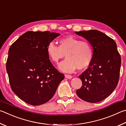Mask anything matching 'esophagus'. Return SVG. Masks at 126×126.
Masks as SVG:
<instances>
[{
    "label": "esophagus",
    "instance_id": "esophagus-1",
    "mask_svg": "<svg viewBox=\"0 0 126 126\" xmlns=\"http://www.w3.org/2000/svg\"><path fill=\"white\" fill-rule=\"evenodd\" d=\"M65 78H66V79H71L72 78V76L69 75H65Z\"/></svg>",
    "mask_w": 126,
    "mask_h": 126
}]
</instances>
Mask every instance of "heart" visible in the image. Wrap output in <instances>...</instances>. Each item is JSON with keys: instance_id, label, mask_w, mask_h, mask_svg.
<instances>
[{"instance_id": "1", "label": "heart", "mask_w": 126, "mask_h": 126, "mask_svg": "<svg viewBox=\"0 0 126 126\" xmlns=\"http://www.w3.org/2000/svg\"><path fill=\"white\" fill-rule=\"evenodd\" d=\"M48 56L52 62L57 63L66 55L67 59L60 63L61 71L71 73L77 69L86 68L91 63L94 56L93 48L87 41H81L74 36H68L59 41V46L50 42L46 47Z\"/></svg>"}]
</instances>
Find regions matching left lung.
<instances>
[{"mask_svg": "<svg viewBox=\"0 0 126 126\" xmlns=\"http://www.w3.org/2000/svg\"><path fill=\"white\" fill-rule=\"evenodd\" d=\"M75 32L87 40L94 51L91 63L79 76L82 86L76 94L86 102H98L110 96L118 84L121 59L116 43L97 30Z\"/></svg>", "mask_w": 126, "mask_h": 126, "instance_id": "8db88e82", "label": "left lung"}]
</instances>
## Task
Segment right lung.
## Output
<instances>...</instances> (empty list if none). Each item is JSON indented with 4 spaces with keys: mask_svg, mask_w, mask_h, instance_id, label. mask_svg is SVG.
Here are the masks:
<instances>
[{
    "mask_svg": "<svg viewBox=\"0 0 126 126\" xmlns=\"http://www.w3.org/2000/svg\"><path fill=\"white\" fill-rule=\"evenodd\" d=\"M60 35L48 31L28 32L9 49L6 68L11 88L28 104L48 102L64 79L52 65L46 51L48 44Z\"/></svg>",
    "mask_w": 126,
    "mask_h": 126,
    "instance_id": "add662e5",
    "label": "right lung"
}]
</instances>
